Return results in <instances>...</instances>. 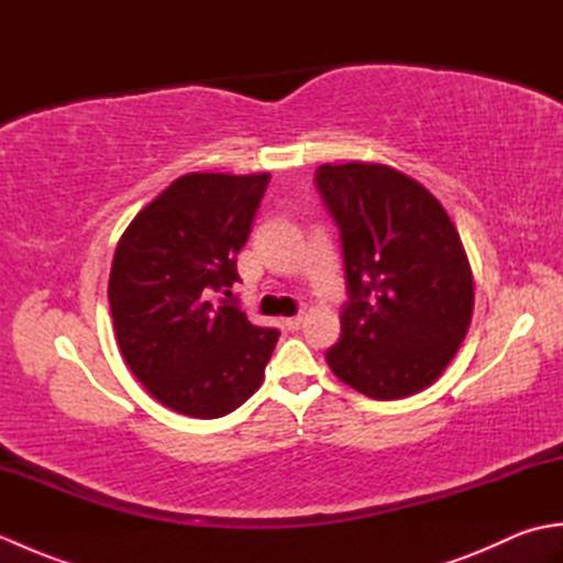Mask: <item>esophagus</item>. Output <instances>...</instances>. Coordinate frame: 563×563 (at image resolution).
<instances>
[{"label":"esophagus","mask_w":563,"mask_h":563,"mask_svg":"<svg viewBox=\"0 0 563 563\" xmlns=\"http://www.w3.org/2000/svg\"><path fill=\"white\" fill-rule=\"evenodd\" d=\"M283 324H285V327H288L290 331H297V329H300V327H302V314H297V317H288V319H285V321H283Z\"/></svg>","instance_id":"34e87169"}]
</instances>
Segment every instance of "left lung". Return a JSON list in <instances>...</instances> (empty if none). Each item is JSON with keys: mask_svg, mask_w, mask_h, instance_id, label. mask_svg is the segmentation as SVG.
<instances>
[{"mask_svg": "<svg viewBox=\"0 0 563 563\" xmlns=\"http://www.w3.org/2000/svg\"><path fill=\"white\" fill-rule=\"evenodd\" d=\"M349 302L327 351L333 375L369 399H401L442 375L466 336L474 278L438 198L387 164H321Z\"/></svg>", "mask_w": 563, "mask_h": 563, "instance_id": "left-lung-1", "label": "left lung"}]
</instances>
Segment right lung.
I'll return each mask as SVG.
<instances>
[{
    "instance_id": "1",
    "label": "right lung",
    "mask_w": 563,
    "mask_h": 563,
    "mask_svg": "<svg viewBox=\"0 0 563 563\" xmlns=\"http://www.w3.org/2000/svg\"><path fill=\"white\" fill-rule=\"evenodd\" d=\"M268 181L271 174H186L135 214L115 246L109 302L118 345L176 413H232L261 387L278 343V329L214 302L239 283L236 254Z\"/></svg>"
}]
</instances>
